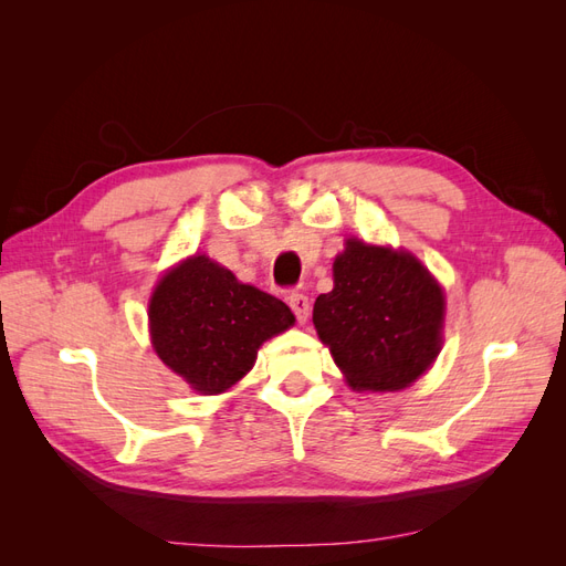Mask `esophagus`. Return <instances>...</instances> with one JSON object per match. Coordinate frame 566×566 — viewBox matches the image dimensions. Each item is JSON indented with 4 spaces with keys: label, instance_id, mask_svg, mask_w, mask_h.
Listing matches in <instances>:
<instances>
[{
    "label": "esophagus",
    "instance_id": "obj_1",
    "mask_svg": "<svg viewBox=\"0 0 566 566\" xmlns=\"http://www.w3.org/2000/svg\"><path fill=\"white\" fill-rule=\"evenodd\" d=\"M287 302H290V310L295 312L297 321H300V323H306V318H310V314H312L310 297L302 295V293H293V295L287 297Z\"/></svg>",
    "mask_w": 566,
    "mask_h": 566
}]
</instances>
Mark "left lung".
<instances>
[{"mask_svg":"<svg viewBox=\"0 0 566 566\" xmlns=\"http://www.w3.org/2000/svg\"><path fill=\"white\" fill-rule=\"evenodd\" d=\"M335 287L314 302V325L347 385L397 391L441 349L443 290L413 254L349 238L333 264Z\"/></svg>","mask_w":566,"mask_h":566,"instance_id":"8db88e82","label":"left lung"}]
</instances>
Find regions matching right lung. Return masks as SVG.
Masks as SVG:
<instances>
[{
    "mask_svg": "<svg viewBox=\"0 0 566 566\" xmlns=\"http://www.w3.org/2000/svg\"><path fill=\"white\" fill-rule=\"evenodd\" d=\"M163 364L200 394H221L254 366L256 349L295 323L287 304L193 254L167 271L148 304Z\"/></svg>",
    "mask_w": 566,
    "mask_h": 566,
    "instance_id": "add662e5",
    "label": "right lung"
}]
</instances>
